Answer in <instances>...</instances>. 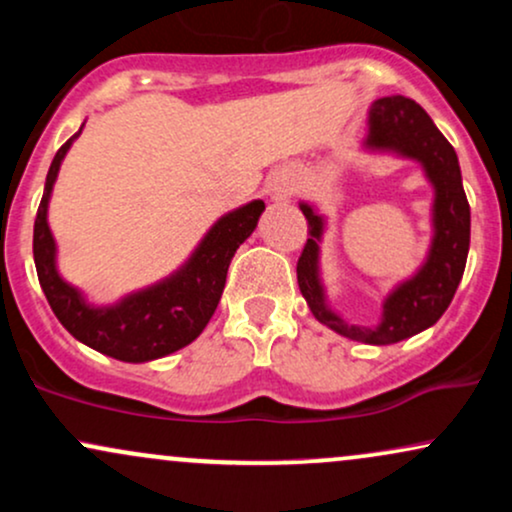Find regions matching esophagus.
Here are the masks:
<instances>
[{
  "instance_id": "obj_1",
  "label": "esophagus",
  "mask_w": 512,
  "mask_h": 512,
  "mask_svg": "<svg viewBox=\"0 0 512 512\" xmlns=\"http://www.w3.org/2000/svg\"><path fill=\"white\" fill-rule=\"evenodd\" d=\"M274 195H276V199L286 197V195H289V185H279V187H276V190H274Z\"/></svg>"
}]
</instances>
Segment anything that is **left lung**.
<instances>
[{"instance_id": "8db88e82", "label": "left lung", "mask_w": 512, "mask_h": 512, "mask_svg": "<svg viewBox=\"0 0 512 512\" xmlns=\"http://www.w3.org/2000/svg\"><path fill=\"white\" fill-rule=\"evenodd\" d=\"M363 149L411 158L424 168L433 187V238L424 264L387 293L378 325H349L342 315L330 308L325 286H322L320 240L325 233V216L317 214L308 202H301L310 238L298 257L296 272L298 289L308 301L315 320L354 342L385 346L428 330L448 310L460 286L464 264H467L469 202L464 195L455 149L433 125L426 110L411 98H378L370 105Z\"/></svg>"}]
</instances>
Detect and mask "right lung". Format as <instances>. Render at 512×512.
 <instances>
[{"instance_id":"right-lung-1","label":"right lung","mask_w":512,"mask_h":512,"mask_svg":"<svg viewBox=\"0 0 512 512\" xmlns=\"http://www.w3.org/2000/svg\"><path fill=\"white\" fill-rule=\"evenodd\" d=\"M84 129V125H81ZM69 137L52 158L45 192L33 226V260L40 286L52 313L64 330L81 344L125 363H144L163 358L192 344L214 315L226 286L228 264L240 245L252 236L264 202L252 199L243 207L223 214L197 245L187 262L166 279L127 293L113 305L88 303L76 286L57 272V243L48 223V204L57 173L74 139Z\"/></svg>"}]
</instances>
